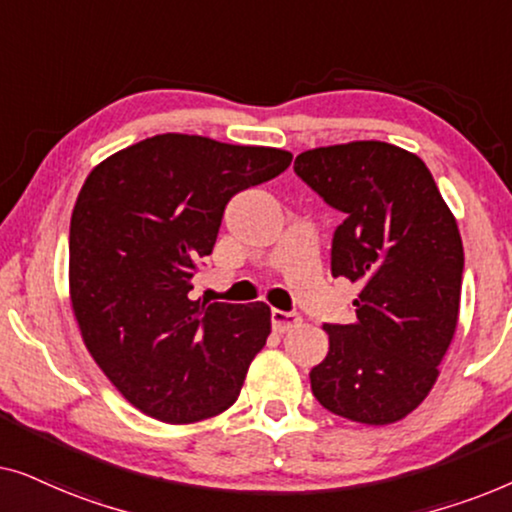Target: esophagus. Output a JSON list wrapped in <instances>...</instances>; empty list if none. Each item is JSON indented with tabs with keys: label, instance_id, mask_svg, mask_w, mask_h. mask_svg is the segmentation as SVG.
<instances>
[{
	"label": "esophagus",
	"instance_id": "obj_1",
	"mask_svg": "<svg viewBox=\"0 0 512 512\" xmlns=\"http://www.w3.org/2000/svg\"><path fill=\"white\" fill-rule=\"evenodd\" d=\"M270 319H272V328H275V331H279V333L291 331V328H296L300 324V314L298 312L272 310Z\"/></svg>",
	"mask_w": 512,
	"mask_h": 512
}]
</instances>
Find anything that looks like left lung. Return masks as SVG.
<instances>
[{
	"mask_svg": "<svg viewBox=\"0 0 512 512\" xmlns=\"http://www.w3.org/2000/svg\"><path fill=\"white\" fill-rule=\"evenodd\" d=\"M293 170L345 214L331 272L361 286L354 324H324L328 354L310 370L312 394L352 422H398L431 391L457 328V221L429 167L394 144L321 146L300 153Z\"/></svg>",
	"mask_w": 512,
	"mask_h": 512,
	"instance_id": "obj_1",
	"label": "left lung"
}]
</instances>
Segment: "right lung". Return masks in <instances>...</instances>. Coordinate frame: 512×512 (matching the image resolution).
Returning <instances> with one entry per match:
<instances>
[{
  "label": "right lung",
  "mask_w": 512,
  "mask_h": 512,
  "mask_svg": "<svg viewBox=\"0 0 512 512\" xmlns=\"http://www.w3.org/2000/svg\"><path fill=\"white\" fill-rule=\"evenodd\" d=\"M291 158L167 132L88 174L69 226L74 317L97 366L144 415L191 424L240 396L270 335V307L188 293L230 198L275 179Z\"/></svg>",
  "instance_id": "add662e5"
}]
</instances>
